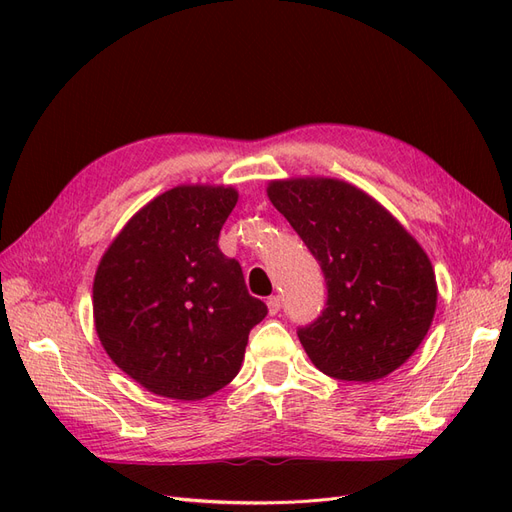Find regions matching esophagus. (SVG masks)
Returning <instances> with one entry per match:
<instances>
[{"label": "esophagus", "instance_id": "obj_1", "mask_svg": "<svg viewBox=\"0 0 512 512\" xmlns=\"http://www.w3.org/2000/svg\"><path fill=\"white\" fill-rule=\"evenodd\" d=\"M267 307H269V314H271V316H275L277 312H280V307H282V299L277 297V294H273V297H269V299H267Z\"/></svg>", "mask_w": 512, "mask_h": 512}]
</instances>
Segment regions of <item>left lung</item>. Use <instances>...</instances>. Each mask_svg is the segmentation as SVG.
<instances>
[{
  "label": "left lung",
  "mask_w": 512,
  "mask_h": 512,
  "mask_svg": "<svg viewBox=\"0 0 512 512\" xmlns=\"http://www.w3.org/2000/svg\"><path fill=\"white\" fill-rule=\"evenodd\" d=\"M267 194L327 282V307L297 331L312 363L348 382H374L404 365L436 314V275L423 247L346 181H271Z\"/></svg>",
  "instance_id": "obj_1"
}]
</instances>
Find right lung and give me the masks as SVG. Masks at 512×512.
Here are the masks:
<instances>
[{
	"label": "right lung",
	"instance_id": "1",
	"mask_svg": "<svg viewBox=\"0 0 512 512\" xmlns=\"http://www.w3.org/2000/svg\"><path fill=\"white\" fill-rule=\"evenodd\" d=\"M224 185H179L123 226L94 280V320L113 363L147 391L183 401L239 374L267 305L247 292L220 230L237 205Z\"/></svg>",
	"mask_w": 512,
	"mask_h": 512
}]
</instances>
